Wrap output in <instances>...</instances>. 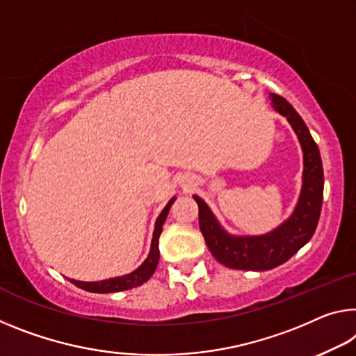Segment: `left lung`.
Segmentation results:
<instances>
[{
  "mask_svg": "<svg viewBox=\"0 0 356 356\" xmlns=\"http://www.w3.org/2000/svg\"><path fill=\"white\" fill-rule=\"evenodd\" d=\"M273 104L275 111L290 122L304 152L302 190L293 216L266 236L233 238L220 228L206 202L193 196L200 209V229L209 250L218 263L231 269L268 270L277 268L306 245L317 229L323 202V166L318 147L310 136L306 123L289 101L273 93Z\"/></svg>",
  "mask_w": 356,
  "mask_h": 356,
  "instance_id": "1",
  "label": "left lung"
}]
</instances>
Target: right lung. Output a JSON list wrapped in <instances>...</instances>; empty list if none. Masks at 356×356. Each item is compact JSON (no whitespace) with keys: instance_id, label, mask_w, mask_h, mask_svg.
Wrapping results in <instances>:
<instances>
[{"instance_id":"add662e5","label":"right lung","mask_w":356,"mask_h":356,"mask_svg":"<svg viewBox=\"0 0 356 356\" xmlns=\"http://www.w3.org/2000/svg\"><path fill=\"white\" fill-rule=\"evenodd\" d=\"M174 201H176V198H172L171 201L168 202V206L163 209V212L160 213V217L156 218L155 231H154V239H152V249H150V253H149V258L145 259L143 266L138 268L131 274L123 275V277H115V279L101 280V282L71 280L72 284H74L76 286H79V289L90 291V293L123 291V290L136 289V286L145 284V282H147L152 277V274L155 273L158 259H160V250H158V239H160V234H161V229H163V223H165L169 209H171Z\"/></svg>"}]
</instances>
